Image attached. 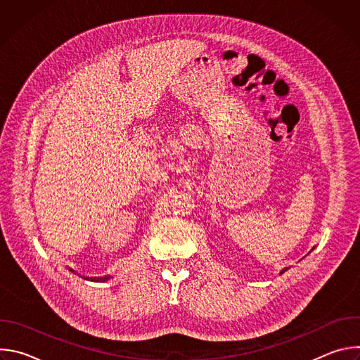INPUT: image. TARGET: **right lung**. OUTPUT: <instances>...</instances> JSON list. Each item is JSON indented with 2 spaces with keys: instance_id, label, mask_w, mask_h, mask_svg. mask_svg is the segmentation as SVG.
I'll return each instance as SVG.
<instances>
[{
  "instance_id": "1",
  "label": "right lung",
  "mask_w": 360,
  "mask_h": 360,
  "mask_svg": "<svg viewBox=\"0 0 360 360\" xmlns=\"http://www.w3.org/2000/svg\"><path fill=\"white\" fill-rule=\"evenodd\" d=\"M91 281H95V282H105V281H108V279H111V276H99V278H89Z\"/></svg>"
}]
</instances>
